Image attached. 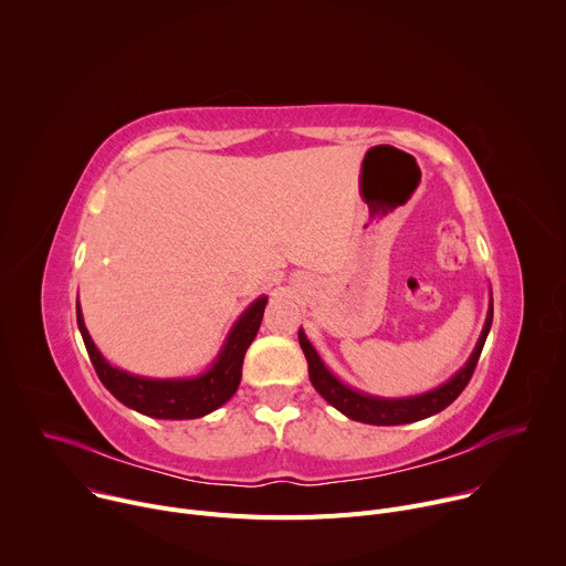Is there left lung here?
<instances>
[{
  "mask_svg": "<svg viewBox=\"0 0 566 566\" xmlns=\"http://www.w3.org/2000/svg\"><path fill=\"white\" fill-rule=\"evenodd\" d=\"M491 325H493V295H491L486 325H483V332H481L476 347H474L472 356L468 358V363L441 387L419 394V396H408V398H380V396H369V394L352 389L349 385L338 380L325 367V363H322V358L317 356L313 345L306 340L302 329H300L297 338H300V347L308 363L311 385L317 389V394L322 398L332 402L338 412H343L352 421H360V423H369V426H402V423H415V421L428 419V417L446 410L450 402L465 389V385L476 367V360L481 356L483 343H486V338H489Z\"/></svg>",
  "mask_w": 566,
  "mask_h": 566,
  "instance_id": "8db88e82",
  "label": "left lung"
}]
</instances>
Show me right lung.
<instances>
[{
	"label": "right lung",
	"mask_w": 566,
	"mask_h": 566,
	"mask_svg": "<svg viewBox=\"0 0 566 566\" xmlns=\"http://www.w3.org/2000/svg\"><path fill=\"white\" fill-rule=\"evenodd\" d=\"M266 302L269 297H258L239 315L212 367L195 378H145L109 365L85 327L80 304H75V315L77 329L83 334L87 354L101 382L123 406L151 419H199L221 408L237 391L241 365H244L247 349L260 332Z\"/></svg>",
	"instance_id": "obj_1"
}]
</instances>
